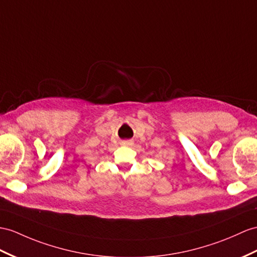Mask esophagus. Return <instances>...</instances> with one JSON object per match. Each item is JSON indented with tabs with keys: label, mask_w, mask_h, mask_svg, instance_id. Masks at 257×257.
I'll use <instances>...</instances> for the list:
<instances>
[{
	"label": "esophagus",
	"mask_w": 257,
	"mask_h": 257,
	"mask_svg": "<svg viewBox=\"0 0 257 257\" xmlns=\"http://www.w3.org/2000/svg\"><path fill=\"white\" fill-rule=\"evenodd\" d=\"M133 144V142L132 141H123L122 143H121V145H123V146H131Z\"/></svg>",
	"instance_id": "34e87169"
}]
</instances>
